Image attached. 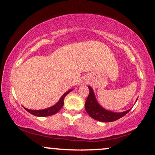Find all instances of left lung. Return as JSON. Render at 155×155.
I'll use <instances>...</instances> for the list:
<instances>
[{"label": "left lung", "mask_w": 155, "mask_h": 155, "mask_svg": "<svg viewBox=\"0 0 155 155\" xmlns=\"http://www.w3.org/2000/svg\"><path fill=\"white\" fill-rule=\"evenodd\" d=\"M88 88L90 90V94L87 98L84 107H85L87 113L94 120L101 122L115 121V120L124 116L130 111L131 109L127 110L126 111L121 112V113H115V112L109 111L103 109L97 103L96 98L94 97V92H93L91 87L89 86Z\"/></svg>", "instance_id": "obj_1"}]
</instances>
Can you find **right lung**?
<instances>
[{"mask_svg":"<svg viewBox=\"0 0 155 155\" xmlns=\"http://www.w3.org/2000/svg\"><path fill=\"white\" fill-rule=\"evenodd\" d=\"M71 91L72 90L65 92V94L61 97V99L58 101V102L56 104H55L54 106H53V107L50 108H48V109H43V110H29V109H26V108H25V109L28 111L29 113H30L31 114H33V115H35L36 116H43V117H44V116H49L54 115V114H56L57 112H58L59 110L63 107V100H64L65 97L70 92H71Z\"/></svg>","mask_w":155,"mask_h":155,"instance_id":"right-lung-1","label":"right lung"}]
</instances>
